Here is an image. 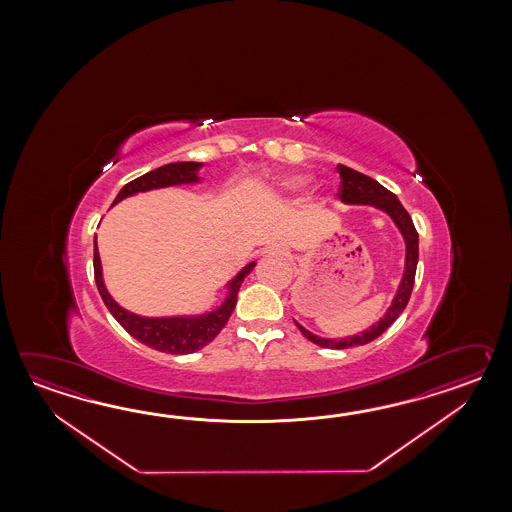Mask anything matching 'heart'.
Listing matches in <instances>:
<instances>
[{"instance_id":"1","label":"heart","mask_w":512,"mask_h":512,"mask_svg":"<svg viewBox=\"0 0 512 512\" xmlns=\"http://www.w3.org/2000/svg\"><path fill=\"white\" fill-rule=\"evenodd\" d=\"M276 185H278V188H282V190H293L296 186H300V179L298 177H287V179L278 181Z\"/></svg>"}]
</instances>
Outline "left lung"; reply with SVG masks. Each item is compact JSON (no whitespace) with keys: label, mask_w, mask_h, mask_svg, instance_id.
Here are the masks:
<instances>
[{"label":"left lung","mask_w":512,"mask_h":512,"mask_svg":"<svg viewBox=\"0 0 512 512\" xmlns=\"http://www.w3.org/2000/svg\"><path fill=\"white\" fill-rule=\"evenodd\" d=\"M337 172L340 174L338 197L344 203H349V205H373V207L381 208L384 212H388L392 216L393 221H395V225L403 232L404 241H406V267H404L403 282L399 285V291H397L395 298H393L392 307L388 309V313L384 315V318H381V322L371 326L362 335L340 338V340H337V338L333 340V338L316 337V335L309 333L307 329H304V327L296 322V327L300 329V333L307 340H311L313 344H318L322 348L346 349L368 344L371 340L381 337L382 333L392 326L393 322L403 313L404 307L408 305V300L412 296V289H414L415 269H417V260H419V234L415 230L414 221L410 218V214L401 205V201L390 190H386L381 183H377L375 179H371L368 175L360 174L357 170L348 168L344 164H338Z\"/></svg>","instance_id":"left-lung-1"}]
</instances>
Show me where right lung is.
<instances>
[{
    "mask_svg": "<svg viewBox=\"0 0 512 512\" xmlns=\"http://www.w3.org/2000/svg\"><path fill=\"white\" fill-rule=\"evenodd\" d=\"M201 166H203L201 163L164 164L161 168L141 175V177L130 181L128 185H124V188L119 192V196L115 197L113 205L119 203L120 199L133 196L137 192L197 181L196 172ZM254 265H256L254 261L249 263L230 282L227 302L216 311L208 313V315L197 316V318H144V316L131 315L126 309H122L120 305L113 302V298L106 291L104 282H102L97 236H95V254H93L95 282H97L98 293L102 296L109 313L115 316V320L130 333L131 337L137 338L139 342L150 346V348L164 351V353H172V355L194 353L197 349L205 348L214 338L218 337L219 331L225 327L232 311H234V307H236L240 285L247 278V274L254 269Z\"/></svg>",
    "mask_w": 512,
    "mask_h": 512,
    "instance_id": "add662e5",
    "label": "right lung"
}]
</instances>
